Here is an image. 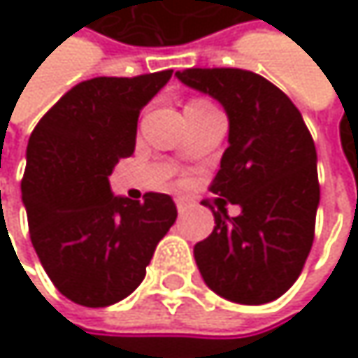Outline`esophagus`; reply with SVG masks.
Here are the masks:
<instances>
[{"label":"esophagus","mask_w":358,"mask_h":358,"mask_svg":"<svg viewBox=\"0 0 358 358\" xmlns=\"http://www.w3.org/2000/svg\"><path fill=\"white\" fill-rule=\"evenodd\" d=\"M176 207H178L180 213H184V211L190 209V201H186V199H176Z\"/></svg>","instance_id":"esophagus-1"}]
</instances>
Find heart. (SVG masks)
I'll use <instances>...</instances> for the list:
<instances>
[{
  "label": "heart",
  "instance_id": "b5f03b06",
  "mask_svg": "<svg viewBox=\"0 0 358 358\" xmlns=\"http://www.w3.org/2000/svg\"><path fill=\"white\" fill-rule=\"evenodd\" d=\"M190 106H205V101H192Z\"/></svg>",
  "mask_w": 358,
  "mask_h": 358
}]
</instances>
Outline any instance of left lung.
I'll use <instances>...</instances> for the list:
<instances>
[{"label":"left lung","mask_w":358,"mask_h":358,"mask_svg":"<svg viewBox=\"0 0 358 358\" xmlns=\"http://www.w3.org/2000/svg\"><path fill=\"white\" fill-rule=\"evenodd\" d=\"M186 87L220 101L228 149L211 192L241 207L236 218L215 199L213 232L194 245L205 284L226 301L263 305L301 275L320 205L315 143L296 106L263 76L238 68L176 72Z\"/></svg>","instance_id":"left-lung-1"}]
</instances>
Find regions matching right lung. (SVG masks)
Instances as JSON below:
<instances>
[{
	"label": "right lung",
	"instance_id": "add662e5",
	"mask_svg": "<svg viewBox=\"0 0 358 358\" xmlns=\"http://www.w3.org/2000/svg\"><path fill=\"white\" fill-rule=\"evenodd\" d=\"M172 70L99 76L70 89L35 126L22 203L38 261L76 305L109 307L145 280L157 243L176 222L170 194L115 196L109 176L134 153L138 113Z\"/></svg>",
	"mask_w": 358,
	"mask_h": 358
}]
</instances>
